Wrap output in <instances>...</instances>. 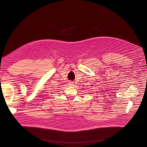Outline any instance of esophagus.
Listing matches in <instances>:
<instances>
[{
    "instance_id": "34e87169",
    "label": "esophagus",
    "mask_w": 147,
    "mask_h": 147,
    "mask_svg": "<svg viewBox=\"0 0 147 147\" xmlns=\"http://www.w3.org/2000/svg\"><path fill=\"white\" fill-rule=\"evenodd\" d=\"M69 85L70 86H73L74 85V82H72V81H70V82H69Z\"/></svg>"
}]
</instances>
